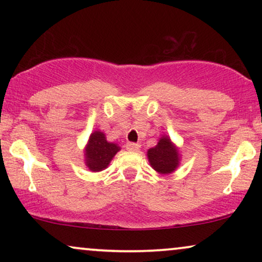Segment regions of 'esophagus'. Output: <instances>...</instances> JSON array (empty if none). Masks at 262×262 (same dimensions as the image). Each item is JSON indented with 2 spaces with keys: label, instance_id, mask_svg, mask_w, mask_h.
<instances>
[{
  "label": "esophagus",
  "instance_id": "obj_1",
  "mask_svg": "<svg viewBox=\"0 0 262 262\" xmlns=\"http://www.w3.org/2000/svg\"><path fill=\"white\" fill-rule=\"evenodd\" d=\"M139 148H141V145L139 144H136V143H127L126 144V149L128 151H138Z\"/></svg>",
  "mask_w": 262,
  "mask_h": 262
}]
</instances>
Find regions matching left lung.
Segmentation results:
<instances>
[{
	"mask_svg": "<svg viewBox=\"0 0 262 262\" xmlns=\"http://www.w3.org/2000/svg\"><path fill=\"white\" fill-rule=\"evenodd\" d=\"M151 168L159 174H171L180 164V151L177 145L171 142L169 136L163 135L154 148L146 152Z\"/></svg>",
	"mask_w": 262,
	"mask_h": 262,
	"instance_id": "8db88e82",
	"label": "left lung"
}]
</instances>
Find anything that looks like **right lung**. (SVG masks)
<instances>
[{"mask_svg":"<svg viewBox=\"0 0 262 262\" xmlns=\"http://www.w3.org/2000/svg\"><path fill=\"white\" fill-rule=\"evenodd\" d=\"M119 150L120 146L117 143L107 141L106 135L102 131L92 132L84 146L85 166L94 173L106 169Z\"/></svg>","mask_w":262,"mask_h":262,"instance_id":"1","label":"right lung"}]
</instances>
